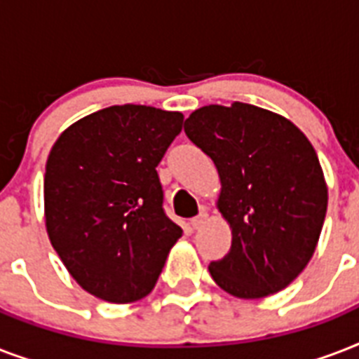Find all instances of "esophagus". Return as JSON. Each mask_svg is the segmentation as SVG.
Listing matches in <instances>:
<instances>
[{
    "mask_svg": "<svg viewBox=\"0 0 359 359\" xmlns=\"http://www.w3.org/2000/svg\"><path fill=\"white\" fill-rule=\"evenodd\" d=\"M207 219H208V214L205 212V210H203V212L199 214L197 218H194V219H191V222H190L191 229H196V231H197V229H201L203 225L207 224Z\"/></svg>",
    "mask_w": 359,
    "mask_h": 359,
    "instance_id": "34e87169",
    "label": "esophagus"
}]
</instances>
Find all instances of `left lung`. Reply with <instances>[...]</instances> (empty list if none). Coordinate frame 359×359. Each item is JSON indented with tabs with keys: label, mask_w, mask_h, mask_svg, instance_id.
<instances>
[{
	"label": "left lung",
	"mask_w": 359,
	"mask_h": 359,
	"mask_svg": "<svg viewBox=\"0 0 359 359\" xmlns=\"http://www.w3.org/2000/svg\"><path fill=\"white\" fill-rule=\"evenodd\" d=\"M184 132L218 169V210L233 233L210 276L236 298L279 292L311 261L326 218L317 152L289 119L244 102L196 109Z\"/></svg>",
	"instance_id": "8db88e82"
}]
</instances>
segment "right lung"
I'll return each instance as SVG.
<instances>
[{"label": "right lung", "mask_w": 359, "mask_h": 359, "mask_svg": "<svg viewBox=\"0 0 359 359\" xmlns=\"http://www.w3.org/2000/svg\"><path fill=\"white\" fill-rule=\"evenodd\" d=\"M182 121L179 111L109 106L53 143L44 175L48 236L76 283L100 300L145 298L182 236L163 212L156 173Z\"/></svg>", "instance_id": "right-lung-1"}]
</instances>
